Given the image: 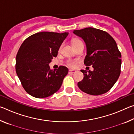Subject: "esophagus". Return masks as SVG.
<instances>
[{"label":"esophagus","instance_id":"esophagus-1","mask_svg":"<svg viewBox=\"0 0 134 134\" xmlns=\"http://www.w3.org/2000/svg\"><path fill=\"white\" fill-rule=\"evenodd\" d=\"M76 72V70H69V74H72V73H74V72Z\"/></svg>","mask_w":134,"mask_h":134}]
</instances>
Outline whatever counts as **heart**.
I'll return each mask as SVG.
<instances>
[{
	"instance_id": "heart-1",
	"label": "heart",
	"mask_w": 134,
	"mask_h": 134,
	"mask_svg": "<svg viewBox=\"0 0 134 134\" xmlns=\"http://www.w3.org/2000/svg\"><path fill=\"white\" fill-rule=\"evenodd\" d=\"M71 42L74 48V47H76V46H77V45H79V44H83L82 41L79 39H73L72 40ZM62 45L60 46V49H61V48H62ZM78 63H79L78 60H68L67 62V65L70 67L74 68L76 67Z\"/></svg>"
}]
</instances>
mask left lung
<instances>
[{
    "label": "left lung",
    "instance_id": "left-lung-1",
    "mask_svg": "<svg viewBox=\"0 0 134 134\" xmlns=\"http://www.w3.org/2000/svg\"><path fill=\"white\" fill-rule=\"evenodd\" d=\"M85 41L87 48L84 63L92 65L93 71L81 70L84 78L77 85L81 91L91 95L108 92L121 74V54L114 39L106 32L94 28L74 30Z\"/></svg>",
    "mask_w": 134,
    "mask_h": 134
}]
</instances>
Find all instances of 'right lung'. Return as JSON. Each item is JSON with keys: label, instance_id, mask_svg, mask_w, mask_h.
<instances>
[{"label": "right lung", "instance_id": "obj_1", "mask_svg": "<svg viewBox=\"0 0 134 134\" xmlns=\"http://www.w3.org/2000/svg\"><path fill=\"white\" fill-rule=\"evenodd\" d=\"M68 32H41L31 35L22 43L16 57V72L25 91L32 96L44 98L60 89L68 74L66 67L51 70L49 64Z\"/></svg>", "mask_w": 134, "mask_h": 134}]
</instances>
